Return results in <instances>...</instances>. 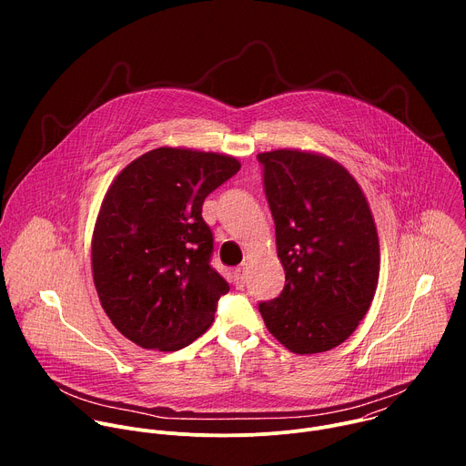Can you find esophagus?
I'll list each match as a JSON object with an SVG mask.
<instances>
[{"label": "esophagus", "mask_w": 466, "mask_h": 466, "mask_svg": "<svg viewBox=\"0 0 466 466\" xmlns=\"http://www.w3.org/2000/svg\"><path fill=\"white\" fill-rule=\"evenodd\" d=\"M232 280H234V286H236L238 289H241V288L245 286V282H247V277H245V265H241V268L234 269V273H232Z\"/></svg>", "instance_id": "34e87169"}]
</instances>
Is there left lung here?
Segmentation results:
<instances>
[{"mask_svg": "<svg viewBox=\"0 0 466 466\" xmlns=\"http://www.w3.org/2000/svg\"><path fill=\"white\" fill-rule=\"evenodd\" d=\"M258 160L286 271L284 291L259 304L263 322L295 354L336 349L378 288L380 241L367 197L326 155L277 149Z\"/></svg>", "mask_w": 466, "mask_h": 466, "instance_id": "obj_1", "label": "left lung"}]
</instances>
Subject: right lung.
<instances>
[{"mask_svg": "<svg viewBox=\"0 0 466 466\" xmlns=\"http://www.w3.org/2000/svg\"><path fill=\"white\" fill-rule=\"evenodd\" d=\"M238 158L158 147L112 180L92 234L99 302L128 341L173 352L214 322L225 279L212 269L205 198L239 171Z\"/></svg>", "mask_w": 466, "mask_h": 466, "instance_id": "add662e5", "label": "right lung"}]
</instances>
